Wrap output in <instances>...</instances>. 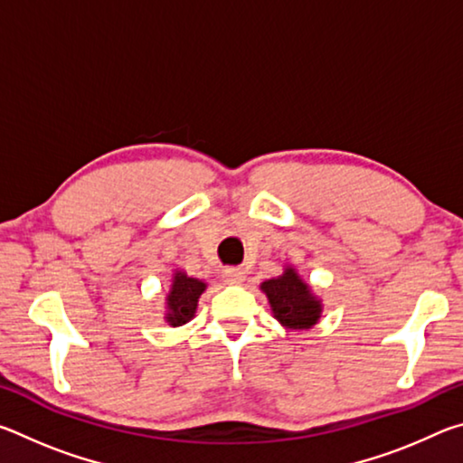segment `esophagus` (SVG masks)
<instances>
[{"label": "esophagus", "instance_id": "1", "mask_svg": "<svg viewBox=\"0 0 463 463\" xmlns=\"http://www.w3.org/2000/svg\"><path fill=\"white\" fill-rule=\"evenodd\" d=\"M222 278L226 284H241L242 279H245V269L241 268H226L222 271Z\"/></svg>", "mask_w": 463, "mask_h": 463}]
</instances>
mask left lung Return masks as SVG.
Wrapping results in <instances>:
<instances>
[{
    "mask_svg": "<svg viewBox=\"0 0 463 463\" xmlns=\"http://www.w3.org/2000/svg\"><path fill=\"white\" fill-rule=\"evenodd\" d=\"M261 289L269 298L273 317L288 328H310L320 318V302L294 269L263 281Z\"/></svg>",
    "mask_w": 463,
    "mask_h": 463,
    "instance_id": "obj_1",
    "label": "left lung"
}]
</instances>
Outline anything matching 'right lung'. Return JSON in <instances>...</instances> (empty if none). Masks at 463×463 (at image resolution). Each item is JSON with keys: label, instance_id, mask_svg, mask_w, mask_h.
I'll use <instances>...</instances> for the list:
<instances>
[{"label": "right lung", "instance_id": "right-lung-1", "mask_svg": "<svg viewBox=\"0 0 463 463\" xmlns=\"http://www.w3.org/2000/svg\"><path fill=\"white\" fill-rule=\"evenodd\" d=\"M206 284L195 278H187L185 273H175L174 286L167 296V320L174 326L187 323L194 317L195 307H198V298L203 292Z\"/></svg>", "mask_w": 463, "mask_h": 463}]
</instances>
